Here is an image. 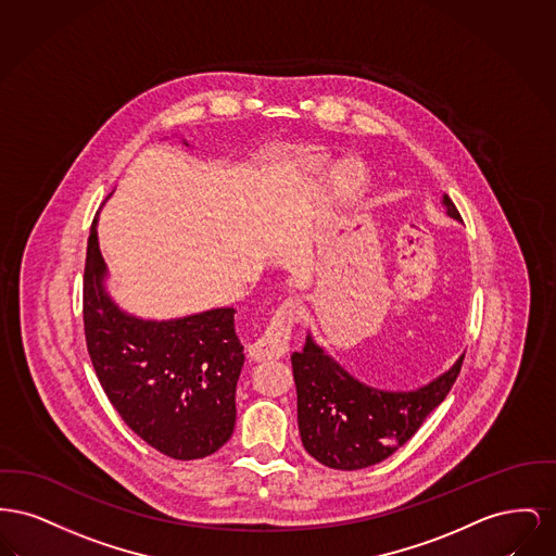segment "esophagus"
Here are the masks:
<instances>
[{
    "label": "esophagus",
    "mask_w": 556,
    "mask_h": 556,
    "mask_svg": "<svg viewBox=\"0 0 556 556\" xmlns=\"http://www.w3.org/2000/svg\"><path fill=\"white\" fill-rule=\"evenodd\" d=\"M299 305L294 299H287L267 324L264 334L253 343L251 355L255 359H278L291 348L292 324L296 320Z\"/></svg>",
    "instance_id": "34e87169"
}]
</instances>
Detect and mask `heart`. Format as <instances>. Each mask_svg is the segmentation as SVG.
<instances>
[{"mask_svg": "<svg viewBox=\"0 0 556 556\" xmlns=\"http://www.w3.org/2000/svg\"><path fill=\"white\" fill-rule=\"evenodd\" d=\"M307 172H309V177L316 181L326 172V165H324V161H312L307 165ZM362 186H364V172L357 165H345L334 176V194L343 203L353 201L359 194Z\"/></svg>", "mask_w": 556, "mask_h": 556, "instance_id": "1", "label": "heart"}]
</instances>
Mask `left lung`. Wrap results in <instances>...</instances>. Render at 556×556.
Wrapping results in <instances>:
<instances>
[{"mask_svg":"<svg viewBox=\"0 0 556 556\" xmlns=\"http://www.w3.org/2000/svg\"><path fill=\"white\" fill-rule=\"evenodd\" d=\"M447 215L463 219L443 194ZM465 355L433 380L404 389H382L353 377L312 337L291 355L296 420L303 447L324 467L337 470L379 465L402 447L438 408L458 379Z\"/></svg>","mask_w":556,"mask_h":556,"instance_id":"8db88e82","label":"left lung"}]
</instances>
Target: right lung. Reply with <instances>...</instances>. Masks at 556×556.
I'll return each instance as SVG.
<instances>
[{
	"label": "right lung",
	"mask_w": 556,
	"mask_h": 556,
	"mask_svg": "<svg viewBox=\"0 0 556 556\" xmlns=\"http://www.w3.org/2000/svg\"><path fill=\"white\" fill-rule=\"evenodd\" d=\"M91 222L84 328L96 377L125 425L176 460L205 458L232 438L244 364L235 307L169 321L127 316L104 291L106 265Z\"/></svg>",
	"instance_id": "obj_1"
}]
</instances>
